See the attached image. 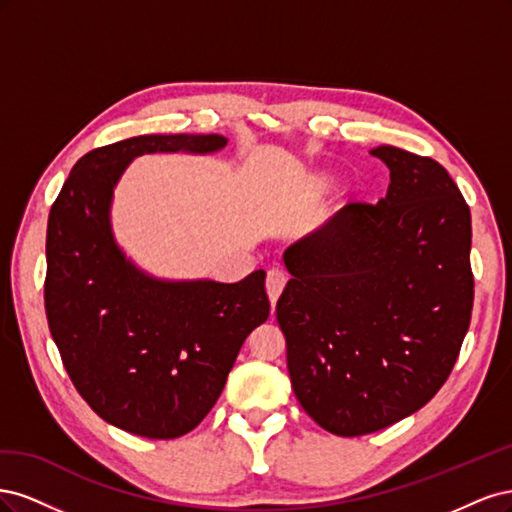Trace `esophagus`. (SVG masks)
Masks as SVG:
<instances>
[{
	"label": "esophagus",
	"instance_id": "obj_1",
	"mask_svg": "<svg viewBox=\"0 0 512 512\" xmlns=\"http://www.w3.org/2000/svg\"><path fill=\"white\" fill-rule=\"evenodd\" d=\"M286 282H288V277L280 269H271L267 273V294H269V301H271L273 307H275L277 299H280V294H282Z\"/></svg>",
	"mask_w": 512,
	"mask_h": 512
}]
</instances>
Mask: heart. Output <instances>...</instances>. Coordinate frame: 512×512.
<instances>
[{
	"label": "heart",
	"instance_id": "heart-1",
	"mask_svg": "<svg viewBox=\"0 0 512 512\" xmlns=\"http://www.w3.org/2000/svg\"><path fill=\"white\" fill-rule=\"evenodd\" d=\"M307 185H309V190H314V192H322V190L327 188V185H329V179H327V175L316 173V175H312V177L307 179Z\"/></svg>",
	"mask_w": 512,
	"mask_h": 512
}]
</instances>
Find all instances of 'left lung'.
Masks as SVG:
<instances>
[{
  "mask_svg": "<svg viewBox=\"0 0 512 512\" xmlns=\"http://www.w3.org/2000/svg\"><path fill=\"white\" fill-rule=\"evenodd\" d=\"M378 205H348L284 250L275 314L294 395L335 436H363L440 391L470 327V207L446 168L380 145Z\"/></svg>",
  "mask_w": 512,
  "mask_h": 512,
  "instance_id": "8db88e82",
  "label": "left lung"
}]
</instances>
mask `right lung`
<instances>
[{
	"label": "right lung",
	"instance_id": "obj_1",
	"mask_svg": "<svg viewBox=\"0 0 512 512\" xmlns=\"http://www.w3.org/2000/svg\"><path fill=\"white\" fill-rule=\"evenodd\" d=\"M220 134H143L89 151L51 207L44 305L76 391L106 423L173 440L192 431L222 395L228 371L269 318L265 271L235 284L162 280L121 250L113 194L145 153H207Z\"/></svg>",
	"mask_w": 512,
	"mask_h": 512
}]
</instances>
